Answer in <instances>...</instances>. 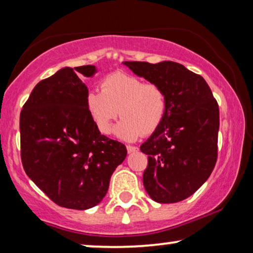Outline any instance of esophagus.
I'll return each mask as SVG.
<instances>
[{"mask_svg":"<svg viewBox=\"0 0 253 253\" xmlns=\"http://www.w3.org/2000/svg\"><path fill=\"white\" fill-rule=\"evenodd\" d=\"M126 150H127V152H129V153H134V152H138V147L137 146H130V145H127Z\"/></svg>","mask_w":253,"mask_h":253,"instance_id":"obj_1","label":"esophagus"}]
</instances>
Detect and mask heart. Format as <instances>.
Listing matches in <instances>:
<instances>
[{"instance_id":"1","label":"heart","mask_w":253,"mask_h":253,"mask_svg":"<svg viewBox=\"0 0 253 253\" xmlns=\"http://www.w3.org/2000/svg\"><path fill=\"white\" fill-rule=\"evenodd\" d=\"M100 89L101 92L88 93L86 107L101 133H110L119 115L123 120L115 133L126 141L136 140L141 133H153L164 122L167 94L159 84L124 72H113L100 82Z\"/></svg>"}]
</instances>
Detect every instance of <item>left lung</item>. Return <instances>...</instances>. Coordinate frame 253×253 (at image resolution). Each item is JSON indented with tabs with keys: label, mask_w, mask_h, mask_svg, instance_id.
<instances>
[{
	"label": "left lung",
	"mask_w": 253,
	"mask_h": 253,
	"mask_svg": "<svg viewBox=\"0 0 253 253\" xmlns=\"http://www.w3.org/2000/svg\"><path fill=\"white\" fill-rule=\"evenodd\" d=\"M124 64L162 86L167 94L164 122L140 146L148 155L145 190L157 203L181 202L193 195L215 167L219 106L205 79L184 65L171 61Z\"/></svg>",
	"instance_id": "obj_1"
}]
</instances>
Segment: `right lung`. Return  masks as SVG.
Listing matches in <instances>:
<instances>
[{
    "label": "right lung",
    "instance_id": "add662e5",
    "mask_svg": "<svg viewBox=\"0 0 253 253\" xmlns=\"http://www.w3.org/2000/svg\"><path fill=\"white\" fill-rule=\"evenodd\" d=\"M95 72L94 65L61 69L38 83L20 112L24 170L65 209L98 205L126 157V146L100 133L88 114V89L81 76Z\"/></svg>",
    "mask_w": 253,
    "mask_h": 253
}]
</instances>
